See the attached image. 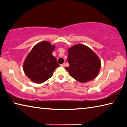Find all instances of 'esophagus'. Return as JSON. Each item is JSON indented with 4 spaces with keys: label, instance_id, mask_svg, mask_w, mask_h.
<instances>
[{
    "label": "esophagus",
    "instance_id": "esophagus-1",
    "mask_svg": "<svg viewBox=\"0 0 127 127\" xmlns=\"http://www.w3.org/2000/svg\"><path fill=\"white\" fill-rule=\"evenodd\" d=\"M61 65L62 66H63V67H64V66H65V63H63V64H62Z\"/></svg>",
    "mask_w": 127,
    "mask_h": 127
}]
</instances>
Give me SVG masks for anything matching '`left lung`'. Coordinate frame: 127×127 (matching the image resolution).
I'll return each mask as SVG.
<instances>
[{"instance_id": "obj_1", "label": "left lung", "mask_w": 127, "mask_h": 127, "mask_svg": "<svg viewBox=\"0 0 127 127\" xmlns=\"http://www.w3.org/2000/svg\"><path fill=\"white\" fill-rule=\"evenodd\" d=\"M65 69L74 79L81 83L93 80L98 75L101 64L97 56L87 46L78 44L68 49Z\"/></svg>"}]
</instances>
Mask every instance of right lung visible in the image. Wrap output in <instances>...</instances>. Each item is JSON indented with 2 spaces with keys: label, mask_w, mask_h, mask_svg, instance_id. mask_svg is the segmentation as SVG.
<instances>
[{
  "label": "right lung",
  "mask_w": 127,
  "mask_h": 127,
  "mask_svg": "<svg viewBox=\"0 0 127 127\" xmlns=\"http://www.w3.org/2000/svg\"><path fill=\"white\" fill-rule=\"evenodd\" d=\"M54 45L48 41H41L33 48L25 59L23 70L28 77L36 83H41L53 74L60 66L52 55Z\"/></svg>",
  "instance_id": "obj_1"
}]
</instances>
